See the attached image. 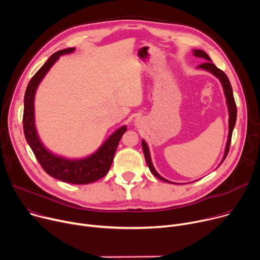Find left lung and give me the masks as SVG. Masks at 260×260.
Instances as JSON below:
<instances>
[{
	"label": "left lung",
	"mask_w": 260,
	"mask_h": 260,
	"mask_svg": "<svg viewBox=\"0 0 260 260\" xmlns=\"http://www.w3.org/2000/svg\"><path fill=\"white\" fill-rule=\"evenodd\" d=\"M193 55L195 57H199V58H203L206 60L205 63H202L200 64L198 67L199 68H202V69H205L207 70V72L211 73L212 75H214L215 77H217L222 86H223V89H224V93H225V96H226V102H227V106H228V112H229V134H228V140H227V143H226V148H225V154H224V157L221 161V164L224 161V159L226 158L227 154H228V151H229V147H230V142H231V137H232V132H233V128H234V125H235V122H237V105H235V101H234V98H233V91H232V87L230 85V82H229V79L227 78V76L225 75L224 72H222L221 69H219L214 63L211 62V59L208 57V55L201 51V50H194L193 51ZM142 148H143V152H144V156H145V159H146V162H147V166L149 168V170L151 171V173L157 177L158 179L162 180V181H166V182H171L167 179H165L164 177H161L154 169L153 165H152V161H151V157H150V152H149V148L146 144V142L144 140H142ZM173 183V182H172Z\"/></svg>",
	"instance_id": "obj_1"
}]
</instances>
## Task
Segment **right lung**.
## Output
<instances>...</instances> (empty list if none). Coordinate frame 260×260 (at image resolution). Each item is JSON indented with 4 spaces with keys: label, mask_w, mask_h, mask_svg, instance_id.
Wrapping results in <instances>:
<instances>
[{
    "label": "right lung",
    "mask_w": 260,
    "mask_h": 260,
    "mask_svg": "<svg viewBox=\"0 0 260 260\" xmlns=\"http://www.w3.org/2000/svg\"><path fill=\"white\" fill-rule=\"evenodd\" d=\"M75 50V48H69L53 54L33 76L28 84L23 100L22 125L27 142L46 173L64 182L87 184L103 178L109 172L117 146L122 135L126 132V126L123 125L113 133L91 155L81 159H68L53 154L43 146L37 135L34 120V98L39 83L60 56L73 53Z\"/></svg>",
    "instance_id": "right-lung-1"
}]
</instances>
